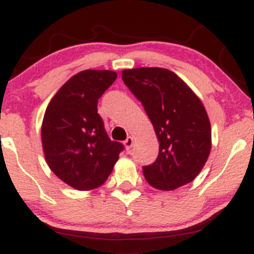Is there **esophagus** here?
Returning <instances> with one entry per match:
<instances>
[{"mask_svg":"<svg viewBox=\"0 0 254 254\" xmlns=\"http://www.w3.org/2000/svg\"><path fill=\"white\" fill-rule=\"evenodd\" d=\"M132 144H133V138L131 136H127V138L124 141V145H125V148H127V151L131 149Z\"/></svg>","mask_w":254,"mask_h":254,"instance_id":"esophagus-1","label":"esophagus"}]
</instances>
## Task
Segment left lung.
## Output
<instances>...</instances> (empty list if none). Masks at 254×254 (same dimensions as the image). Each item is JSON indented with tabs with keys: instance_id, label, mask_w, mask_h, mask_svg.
Here are the masks:
<instances>
[{
	"instance_id": "8db88e82",
	"label": "left lung",
	"mask_w": 254,
	"mask_h": 254,
	"mask_svg": "<svg viewBox=\"0 0 254 254\" xmlns=\"http://www.w3.org/2000/svg\"><path fill=\"white\" fill-rule=\"evenodd\" d=\"M122 78L143 105L160 143L155 161L143 166L147 183L164 191L191 183L211 149L210 122L202 101L168 69H127Z\"/></svg>"
}]
</instances>
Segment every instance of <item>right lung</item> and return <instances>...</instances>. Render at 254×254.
Returning a JSON list of instances; mask_svg holds the SVG:
<instances>
[{
  "mask_svg": "<svg viewBox=\"0 0 254 254\" xmlns=\"http://www.w3.org/2000/svg\"><path fill=\"white\" fill-rule=\"evenodd\" d=\"M111 70H83L69 78L44 115L42 142L49 167L62 182L81 191L106 182L121 142L111 141L98 113V100L116 81Z\"/></svg>",
  "mask_w": 254,
  "mask_h": 254,
  "instance_id": "add662e5",
  "label": "right lung"
}]
</instances>
